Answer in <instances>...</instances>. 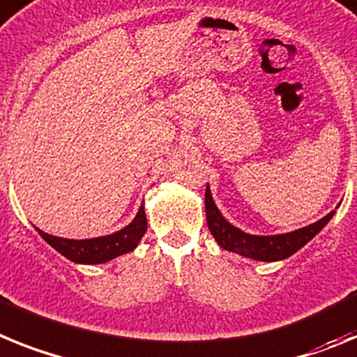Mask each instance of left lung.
I'll use <instances>...</instances> for the list:
<instances>
[{"label": "left lung", "instance_id": "left-lung-1", "mask_svg": "<svg viewBox=\"0 0 357 357\" xmlns=\"http://www.w3.org/2000/svg\"><path fill=\"white\" fill-rule=\"evenodd\" d=\"M204 208H206V222L208 230L212 231L213 238L222 250L238 253V255L248 257L253 260H262V262H275V260H284L296 253L300 248L320 234L324 226L327 225L334 215V210L321 217L320 221L312 222L309 226H303L300 230L289 231V234L278 235H252L243 231L241 228L234 226L222 217L217 204L212 199V192L206 185V194H204Z\"/></svg>", "mask_w": 357, "mask_h": 357}]
</instances>
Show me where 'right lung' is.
Here are the masks:
<instances>
[{"mask_svg":"<svg viewBox=\"0 0 357 357\" xmlns=\"http://www.w3.org/2000/svg\"><path fill=\"white\" fill-rule=\"evenodd\" d=\"M36 230L39 231V235L45 238L50 246L57 250L66 259H70L71 262H77V264H104V262L113 260L114 257L132 252L138 246L144 234L147 231V217H145L144 204H142L135 219L126 228L111 235H104V237L82 238V241L55 237V235L45 234L39 228H36Z\"/></svg>","mask_w":357,"mask_h":357,"instance_id":"1","label":"right lung"}]
</instances>
